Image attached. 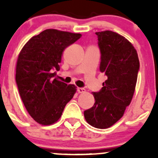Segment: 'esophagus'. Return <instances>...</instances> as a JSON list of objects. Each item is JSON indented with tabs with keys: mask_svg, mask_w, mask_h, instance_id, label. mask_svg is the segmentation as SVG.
<instances>
[{
	"mask_svg": "<svg viewBox=\"0 0 158 158\" xmlns=\"http://www.w3.org/2000/svg\"><path fill=\"white\" fill-rule=\"evenodd\" d=\"M77 91L78 92V93H82L85 92V89H84V88H77Z\"/></svg>",
	"mask_w": 158,
	"mask_h": 158,
	"instance_id": "1",
	"label": "esophagus"
}]
</instances>
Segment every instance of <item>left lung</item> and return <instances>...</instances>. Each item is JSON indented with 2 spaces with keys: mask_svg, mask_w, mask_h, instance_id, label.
<instances>
[{
  "mask_svg": "<svg viewBox=\"0 0 158 158\" xmlns=\"http://www.w3.org/2000/svg\"><path fill=\"white\" fill-rule=\"evenodd\" d=\"M100 51V71L107 79L93 93L95 104L84 111L85 120L99 129L111 127L123 117L135 93L139 70L136 50L123 36L111 31L96 32Z\"/></svg>",
  "mask_w": 158,
  "mask_h": 158,
  "instance_id": "left-lung-1",
  "label": "left lung"
}]
</instances>
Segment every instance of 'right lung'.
Listing matches in <instances>:
<instances>
[{
	"label": "right lung",
	"mask_w": 158,
	"mask_h": 158,
	"mask_svg": "<svg viewBox=\"0 0 158 158\" xmlns=\"http://www.w3.org/2000/svg\"><path fill=\"white\" fill-rule=\"evenodd\" d=\"M81 34L47 29L23 47L16 63V82L29 115L42 125H50L61 117L65 105L76 93L73 85L54 79L62 54Z\"/></svg>",
	"instance_id": "1"
}]
</instances>
